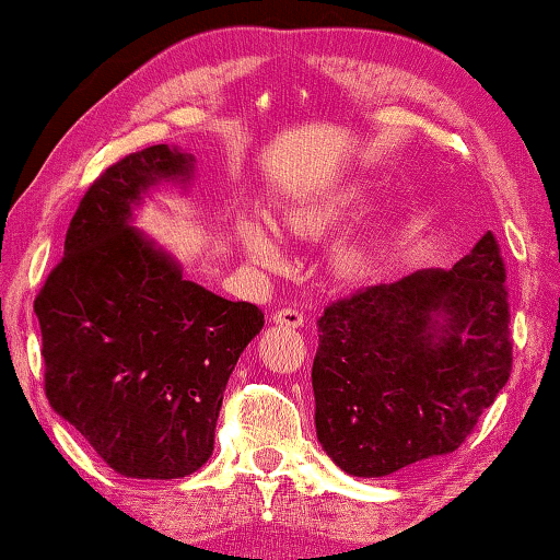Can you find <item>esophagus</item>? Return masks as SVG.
<instances>
[{
  "label": "esophagus",
  "instance_id": "obj_1",
  "mask_svg": "<svg viewBox=\"0 0 560 560\" xmlns=\"http://www.w3.org/2000/svg\"><path fill=\"white\" fill-rule=\"evenodd\" d=\"M303 313L298 308H280L272 313V324L288 326V328H301L303 326Z\"/></svg>",
  "mask_w": 560,
  "mask_h": 560
}]
</instances>
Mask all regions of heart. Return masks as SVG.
Returning <instances> with one entry per match:
<instances>
[{
  "label": "heart",
  "instance_id": "obj_1",
  "mask_svg": "<svg viewBox=\"0 0 560 560\" xmlns=\"http://www.w3.org/2000/svg\"><path fill=\"white\" fill-rule=\"evenodd\" d=\"M366 201V188L362 183H351V186L336 190L328 198H316V201H301L293 203L282 213V229L290 236L303 242L324 240L331 232H336L343 221H349L354 213L362 209ZM236 240H240L242 249L247 252L249 259L265 270H275L282 265V249L272 232L259 226L257 221H240L236 224ZM377 265V244L370 236H357L334 252L331 267L339 280L354 282L366 278Z\"/></svg>",
  "mask_w": 560,
  "mask_h": 560
}]
</instances>
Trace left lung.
<instances>
[{"label": "left lung", "mask_w": 560, "mask_h": 560, "mask_svg": "<svg viewBox=\"0 0 560 560\" xmlns=\"http://www.w3.org/2000/svg\"><path fill=\"white\" fill-rule=\"evenodd\" d=\"M508 270L487 232L448 272L357 290L318 318L316 433L351 477L456 451L512 372Z\"/></svg>", "instance_id": "1"}]
</instances>
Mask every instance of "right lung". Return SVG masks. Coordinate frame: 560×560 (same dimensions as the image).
<instances>
[{
	"instance_id": "1",
	"label": "right lung",
	"mask_w": 560,
	"mask_h": 560,
	"mask_svg": "<svg viewBox=\"0 0 560 560\" xmlns=\"http://www.w3.org/2000/svg\"><path fill=\"white\" fill-rule=\"evenodd\" d=\"M190 173L194 158L167 144L106 167L35 298L50 408L135 479H180L209 462L229 374L265 326L257 305L186 280L129 226L148 188Z\"/></svg>"
}]
</instances>
